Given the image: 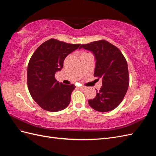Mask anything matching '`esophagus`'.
Here are the masks:
<instances>
[{
  "mask_svg": "<svg viewBox=\"0 0 156 156\" xmlns=\"http://www.w3.org/2000/svg\"><path fill=\"white\" fill-rule=\"evenodd\" d=\"M79 88L82 89V90H84V89H86V87H80Z\"/></svg>",
  "mask_w": 156,
  "mask_h": 156,
  "instance_id": "obj_1",
  "label": "esophagus"
}]
</instances>
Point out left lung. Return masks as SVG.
I'll list each match as a JSON object with an SVG mask.
<instances>
[{"instance_id":"1","label":"left lung","mask_w":156,"mask_h":156,"mask_svg":"<svg viewBox=\"0 0 156 156\" xmlns=\"http://www.w3.org/2000/svg\"><path fill=\"white\" fill-rule=\"evenodd\" d=\"M91 51L96 59L94 77L102 79V87L96 97L88 100V104L99 112L115 109L123 100L128 89L129 77L127 61L116 46L105 40L82 44Z\"/></svg>"}]
</instances>
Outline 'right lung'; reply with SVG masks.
I'll return each instance as SVG.
<instances>
[{"instance_id":"right-lung-1","label":"right lung","mask_w":156,"mask_h":156,"mask_svg":"<svg viewBox=\"0 0 156 156\" xmlns=\"http://www.w3.org/2000/svg\"><path fill=\"white\" fill-rule=\"evenodd\" d=\"M80 45L50 39L31 56L27 68L28 88L33 100L43 109L57 112L69 104L75 85L57 81L55 75L63 68L65 58Z\"/></svg>"}]
</instances>
